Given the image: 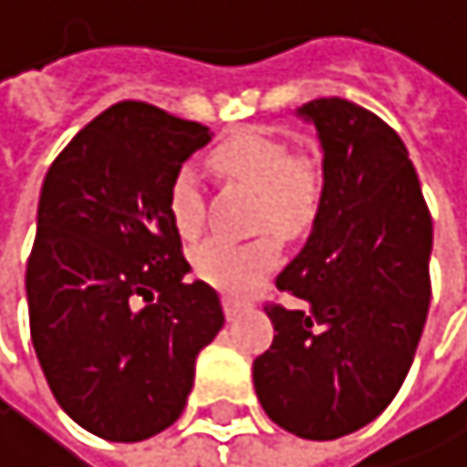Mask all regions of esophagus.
<instances>
[{"label":"esophagus","mask_w":467,"mask_h":467,"mask_svg":"<svg viewBox=\"0 0 467 467\" xmlns=\"http://www.w3.org/2000/svg\"><path fill=\"white\" fill-rule=\"evenodd\" d=\"M241 308H246V299H244V296L223 294V311H226V317H235Z\"/></svg>","instance_id":"1"}]
</instances>
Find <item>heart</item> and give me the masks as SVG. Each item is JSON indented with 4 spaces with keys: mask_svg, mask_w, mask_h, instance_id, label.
<instances>
[{
    "mask_svg": "<svg viewBox=\"0 0 467 467\" xmlns=\"http://www.w3.org/2000/svg\"><path fill=\"white\" fill-rule=\"evenodd\" d=\"M213 171L241 187L254 190V229H275L283 238H299L314 223L322 204V168L317 159L291 153L280 137L246 131L223 140L210 153ZM168 215L184 241L204 229V192L190 168H182L168 187ZM192 272L223 291L254 288L280 260V244L272 232L246 241H204L192 249Z\"/></svg>",
    "mask_w": 467,
    "mask_h": 467,
    "instance_id": "b5f03b06",
    "label": "heart"
}]
</instances>
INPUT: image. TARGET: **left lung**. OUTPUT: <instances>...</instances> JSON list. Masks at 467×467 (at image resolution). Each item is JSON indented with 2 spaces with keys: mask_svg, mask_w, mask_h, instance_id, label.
<instances>
[{
  "mask_svg": "<svg viewBox=\"0 0 467 467\" xmlns=\"http://www.w3.org/2000/svg\"><path fill=\"white\" fill-rule=\"evenodd\" d=\"M296 114L317 125L325 190L311 238L277 275L294 305H265L275 342L252 375L280 429L336 440L381 415L415 358L431 302V215L381 117L342 98Z\"/></svg>",
  "mask_w": 467,
  "mask_h": 467,
  "instance_id": "left-lung-1",
  "label": "left lung"
}]
</instances>
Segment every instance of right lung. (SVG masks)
Masks as SVG:
<instances>
[{
  "mask_svg": "<svg viewBox=\"0 0 467 467\" xmlns=\"http://www.w3.org/2000/svg\"><path fill=\"white\" fill-rule=\"evenodd\" d=\"M210 129L122 100L49 165L27 260L30 336L67 415L103 440L140 442L173 426L195 358L223 327L213 285L168 215V187Z\"/></svg>",
  "mask_w": 467,
  "mask_h": 467,
  "instance_id": "obj_1",
  "label": "right lung"
}]
</instances>
